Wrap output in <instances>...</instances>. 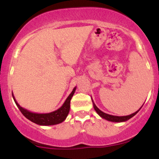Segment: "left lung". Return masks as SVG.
I'll use <instances>...</instances> for the list:
<instances>
[{
  "label": "left lung",
  "instance_id": "left-lung-1",
  "mask_svg": "<svg viewBox=\"0 0 159 159\" xmlns=\"http://www.w3.org/2000/svg\"><path fill=\"white\" fill-rule=\"evenodd\" d=\"M93 106H94V110L96 111V112L98 113V115L100 117H102V118H104V119L107 120V121H112V122H123V121H128V120H129L130 118H132L133 116H134V115H135L139 111V110L142 108V107L143 106V105H142V106L141 107V108H139L137 111H135L134 113H133V114H131V115H126V116H115V115H108V114L105 113V112H103L102 111H101L100 109H99V108L96 106L95 104H94V102H93Z\"/></svg>",
  "mask_w": 159,
  "mask_h": 159
}]
</instances>
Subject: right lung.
<instances>
[{"mask_svg": "<svg viewBox=\"0 0 159 159\" xmlns=\"http://www.w3.org/2000/svg\"><path fill=\"white\" fill-rule=\"evenodd\" d=\"M75 90H76V87L74 88L73 91H71L69 96L67 98V99L65 100V102H64V104L62 105V106L61 108H59L58 109L54 111L44 114L34 113V112H31L30 111L22 108L17 102L13 93L12 96L16 105H17V108H19V110L23 114V115L25 118H27L28 120H30L32 122L35 123V124L39 125L48 126L60 124V123H61L62 121H64L66 119L70 111V100H71V98L73 97L74 94H75Z\"/></svg>", "mask_w": 159, "mask_h": 159, "instance_id": "right-lung-1", "label": "right lung"}]
</instances>
